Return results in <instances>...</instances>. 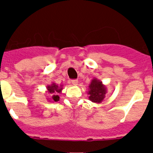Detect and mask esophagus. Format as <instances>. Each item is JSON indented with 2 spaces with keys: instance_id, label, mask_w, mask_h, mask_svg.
<instances>
[{
  "instance_id": "obj_1",
  "label": "esophagus",
  "mask_w": 153,
  "mask_h": 153,
  "mask_svg": "<svg viewBox=\"0 0 153 153\" xmlns=\"http://www.w3.org/2000/svg\"><path fill=\"white\" fill-rule=\"evenodd\" d=\"M70 83H71V84H72V85H74V86H76V85L78 84V80H77V79H72Z\"/></svg>"
}]
</instances>
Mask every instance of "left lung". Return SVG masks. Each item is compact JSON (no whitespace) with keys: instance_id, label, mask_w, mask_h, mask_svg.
<instances>
[{"instance_id":"1","label":"left lung","mask_w":153,"mask_h":153,"mask_svg":"<svg viewBox=\"0 0 153 153\" xmlns=\"http://www.w3.org/2000/svg\"><path fill=\"white\" fill-rule=\"evenodd\" d=\"M106 93V87L102 84L101 81L97 78L92 79L91 83L89 85V99L93 102L100 103L105 98Z\"/></svg>"}]
</instances>
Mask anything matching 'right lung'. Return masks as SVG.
Listing matches in <instances>:
<instances>
[{"label": "right lung", "mask_w": 153, "mask_h": 153, "mask_svg": "<svg viewBox=\"0 0 153 153\" xmlns=\"http://www.w3.org/2000/svg\"><path fill=\"white\" fill-rule=\"evenodd\" d=\"M62 85L58 86L55 83H53L51 85H48L47 86V93H49L50 101L51 102H57L60 100V97L57 95L58 93H60L62 91Z\"/></svg>", "instance_id": "1"}]
</instances>
